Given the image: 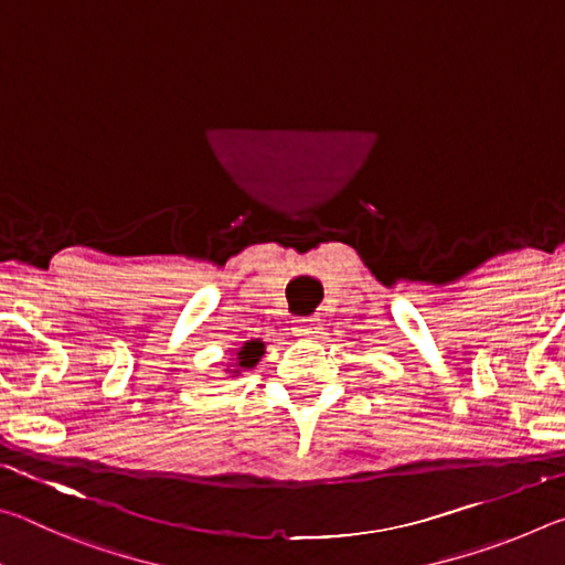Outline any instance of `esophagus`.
<instances>
[{
  "label": "esophagus",
  "mask_w": 565,
  "mask_h": 565,
  "mask_svg": "<svg viewBox=\"0 0 565 565\" xmlns=\"http://www.w3.org/2000/svg\"><path fill=\"white\" fill-rule=\"evenodd\" d=\"M294 333L296 337H306V339H319L323 333V327L319 319H296L294 321Z\"/></svg>",
  "instance_id": "1"
}]
</instances>
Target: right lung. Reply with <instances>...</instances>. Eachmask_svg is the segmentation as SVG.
<instances>
[{
  "mask_svg": "<svg viewBox=\"0 0 565 565\" xmlns=\"http://www.w3.org/2000/svg\"><path fill=\"white\" fill-rule=\"evenodd\" d=\"M264 356V343L259 339L254 341H246L242 349L236 351V369L234 374H238V369H254L259 359Z\"/></svg>",
  "mask_w": 565,
  "mask_h": 565,
  "instance_id": "right-lung-1",
  "label": "right lung"
}]
</instances>
